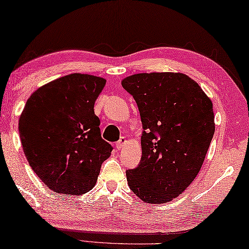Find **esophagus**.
Returning a JSON list of instances; mask_svg holds the SVG:
<instances>
[{
	"mask_svg": "<svg viewBox=\"0 0 249 249\" xmlns=\"http://www.w3.org/2000/svg\"><path fill=\"white\" fill-rule=\"evenodd\" d=\"M125 142H126L125 137H122V139H121L120 141H118V142L116 143V147H117V148H121L122 146H123V145H124V144H125Z\"/></svg>",
	"mask_w": 249,
	"mask_h": 249,
	"instance_id": "esophagus-1",
	"label": "esophagus"
}]
</instances>
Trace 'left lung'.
I'll use <instances>...</instances> for the list:
<instances>
[{
    "label": "left lung",
    "mask_w": 249,
    "mask_h": 249,
    "mask_svg": "<svg viewBox=\"0 0 249 249\" xmlns=\"http://www.w3.org/2000/svg\"><path fill=\"white\" fill-rule=\"evenodd\" d=\"M122 86L136 102L143 127L142 158L126 171L128 187L147 203L168 202L201 169L214 133L213 103L183 73H136Z\"/></svg>",
    "instance_id": "1"
}]
</instances>
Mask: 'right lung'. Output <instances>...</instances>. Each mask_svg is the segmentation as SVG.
<instances>
[{
    "label": "right lung",
    "mask_w": 249,
    "mask_h": 249,
    "mask_svg": "<svg viewBox=\"0 0 249 249\" xmlns=\"http://www.w3.org/2000/svg\"><path fill=\"white\" fill-rule=\"evenodd\" d=\"M106 80L71 73L30 96L18 121L25 158L54 192L83 195L91 190L113 147L101 135L94 105Z\"/></svg>",
    "instance_id": "1"
}]
</instances>
